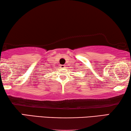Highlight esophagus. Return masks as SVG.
Listing matches in <instances>:
<instances>
[{
  "mask_svg": "<svg viewBox=\"0 0 131 131\" xmlns=\"http://www.w3.org/2000/svg\"><path fill=\"white\" fill-rule=\"evenodd\" d=\"M65 67V66L64 65H61V68H64Z\"/></svg>",
  "mask_w": 131,
  "mask_h": 131,
  "instance_id": "1",
  "label": "esophagus"
}]
</instances>
